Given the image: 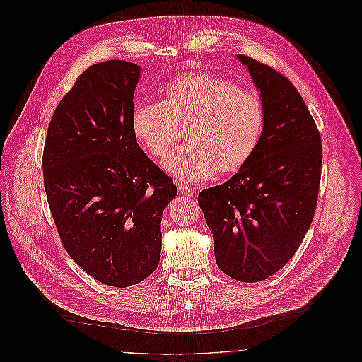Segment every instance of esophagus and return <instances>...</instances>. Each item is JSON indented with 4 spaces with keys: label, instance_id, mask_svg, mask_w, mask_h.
<instances>
[{
    "label": "esophagus",
    "instance_id": "1",
    "mask_svg": "<svg viewBox=\"0 0 362 362\" xmlns=\"http://www.w3.org/2000/svg\"><path fill=\"white\" fill-rule=\"evenodd\" d=\"M177 185H178V191H180L181 196H188V197L193 196V193H194V188L193 187H188V185H185L182 182H178Z\"/></svg>",
    "mask_w": 362,
    "mask_h": 362
}]
</instances>
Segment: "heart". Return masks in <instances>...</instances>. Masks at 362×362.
Masks as SVG:
<instances>
[{"mask_svg":"<svg viewBox=\"0 0 362 362\" xmlns=\"http://www.w3.org/2000/svg\"><path fill=\"white\" fill-rule=\"evenodd\" d=\"M187 125L188 144L163 160L180 180L206 181L218 171L237 173L256 153L266 127L260 95L211 73L180 76L162 88V100L140 102L132 129L144 151L162 158Z\"/></svg>","mask_w":362,"mask_h":362,"instance_id":"obj_1","label":"heart"}]
</instances>
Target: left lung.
Returning a JSON list of instances; mask_svg holds the SVG:
<instances>
[{"label":"left lung","mask_w":362,"mask_h":362,"mask_svg":"<svg viewBox=\"0 0 362 362\" xmlns=\"http://www.w3.org/2000/svg\"><path fill=\"white\" fill-rule=\"evenodd\" d=\"M260 90L266 127L256 153L226 182L199 193L218 267L240 282L281 270L313 222L322 178L320 133L284 74L238 55Z\"/></svg>","instance_id":"obj_1"}]
</instances>
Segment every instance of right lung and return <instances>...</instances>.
<instances>
[{
	"label": "right lung",
	"instance_id": "obj_1",
	"mask_svg": "<svg viewBox=\"0 0 362 362\" xmlns=\"http://www.w3.org/2000/svg\"><path fill=\"white\" fill-rule=\"evenodd\" d=\"M140 67L111 59L84 70L57 105L42 168L62 247L96 281L127 288L158 267L177 185L132 129Z\"/></svg>",
	"mask_w": 362,
	"mask_h": 362
}]
</instances>
